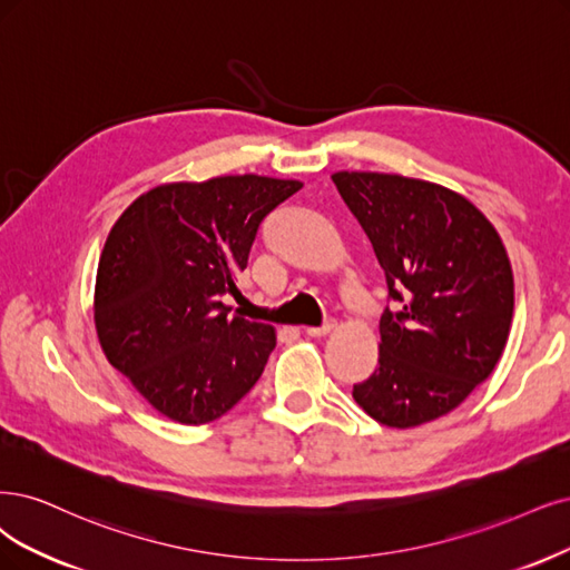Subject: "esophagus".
I'll return each mask as SVG.
<instances>
[{
  "instance_id": "obj_1",
  "label": "esophagus",
  "mask_w": 570,
  "mask_h": 570,
  "mask_svg": "<svg viewBox=\"0 0 570 570\" xmlns=\"http://www.w3.org/2000/svg\"><path fill=\"white\" fill-rule=\"evenodd\" d=\"M333 328H335V322H326L324 326H307L305 335H309V338H322V335H328Z\"/></svg>"
}]
</instances>
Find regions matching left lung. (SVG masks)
<instances>
[{"instance_id":"left-lung-1","label":"left lung","mask_w":570,"mask_h":570,"mask_svg":"<svg viewBox=\"0 0 570 570\" xmlns=\"http://www.w3.org/2000/svg\"><path fill=\"white\" fill-rule=\"evenodd\" d=\"M373 244L387 282L377 368L352 396L387 428L460 406L508 343L514 277L481 210L451 189L392 174L331 176Z\"/></svg>"}]
</instances>
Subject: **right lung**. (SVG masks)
<instances>
[{
	"label": "right lung",
	"instance_id": "1",
	"mask_svg": "<svg viewBox=\"0 0 570 570\" xmlns=\"http://www.w3.org/2000/svg\"><path fill=\"white\" fill-rule=\"evenodd\" d=\"M303 187L267 176L159 185L110 229L94 320L108 362L161 415L204 425L258 383L269 324L232 314L261 223Z\"/></svg>",
	"mask_w": 570,
	"mask_h": 570
}]
</instances>
